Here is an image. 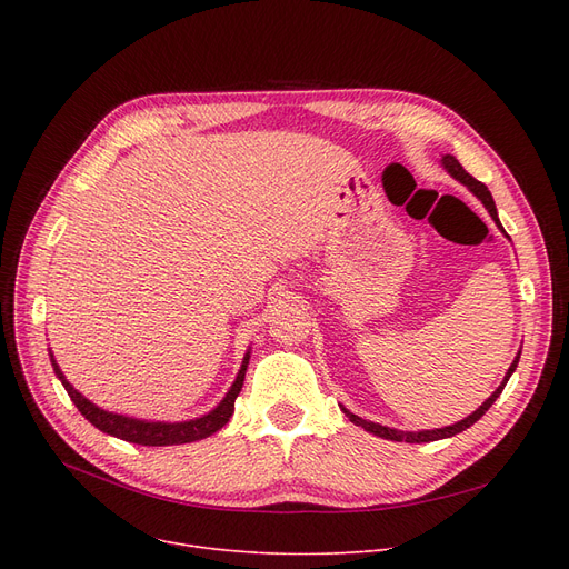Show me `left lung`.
<instances>
[{
  "instance_id": "1",
  "label": "left lung",
  "mask_w": 569,
  "mask_h": 569,
  "mask_svg": "<svg viewBox=\"0 0 569 569\" xmlns=\"http://www.w3.org/2000/svg\"><path fill=\"white\" fill-rule=\"evenodd\" d=\"M440 163H442V168L447 170V174H452V177L457 179V182H461L463 187H468V191H470L477 200H482V204L487 207V212L491 214V219L496 221V226L502 230L500 219H498V212H496V202H493L489 189H487L482 182H477V179H475L472 174H468V172L463 170V166H461L452 154H442ZM502 232H505V230H502ZM519 357H521V350L517 352V357L512 360L510 369H507L502 382L496 387V392H493L480 408H477L475 412H470L468 417H463L461 422H455V425H450V427H442V429H422V431H401V429H392V427H382V425L371 422V420H362V417H357L355 412H350V410L343 408V406H341V410L346 412V417H348V420H350L352 425L362 427L365 431H369V433H373V436H378V438H385V440H397V442H431V440H440V438H452V436L466 431L468 427H472V425H475L477 420H480V417L493 406V401H496V399L500 397V392L505 390L507 380H510V376L515 373V369H517V365H519Z\"/></svg>"
}]
</instances>
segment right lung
<instances>
[{"instance_id":"add662e5","label":"right lung","mask_w":569,"mask_h":569,"mask_svg":"<svg viewBox=\"0 0 569 569\" xmlns=\"http://www.w3.org/2000/svg\"><path fill=\"white\" fill-rule=\"evenodd\" d=\"M249 357H251V348L244 352L242 367H239V371H237V376L230 385V390L219 401V406H214L212 410L200 415V417H193V420H184V422H152V420H138V417L103 410L97 403L89 401L87 397H82L76 390V387L67 380L64 371L59 369V365L54 360L52 350H50V365H52L54 376L62 380L64 390L69 392L76 408L84 415V420L92 422L99 431H103L108 436H114V438H122L127 442H136V445L163 447V445H184V442L202 440V438L217 433L221 427L228 425V420L234 412V399H237L239 392H242L244 373H247V367H249Z\"/></svg>"}]
</instances>
